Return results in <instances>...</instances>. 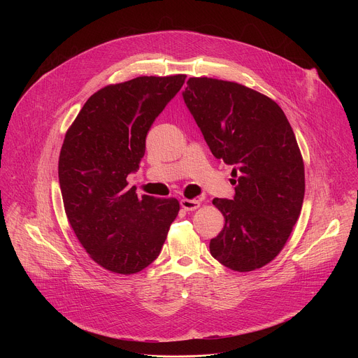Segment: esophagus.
<instances>
[{
	"label": "esophagus",
	"mask_w": 358,
	"mask_h": 358,
	"mask_svg": "<svg viewBox=\"0 0 358 358\" xmlns=\"http://www.w3.org/2000/svg\"><path fill=\"white\" fill-rule=\"evenodd\" d=\"M181 203V208L185 210V211H194L199 207V201L198 199H187V198H182L180 201Z\"/></svg>",
	"instance_id": "34e87169"
}]
</instances>
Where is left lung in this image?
<instances>
[{
    "label": "left lung",
    "mask_w": 358,
    "mask_h": 358,
    "mask_svg": "<svg viewBox=\"0 0 358 358\" xmlns=\"http://www.w3.org/2000/svg\"><path fill=\"white\" fill-rule=\"evenodd\" d=\"M182 97L214 157L234 166V198L213 201L225 225L211 255L236 272L259 269L283 249L301 210L304 164L292 126L276 101L235 82L189 78Z\"/></svg>",
    "instance_id": "8db88e82"
}]
</instances>
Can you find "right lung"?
Returning a JSON list of instances; mask_svg holds the SVG:
<instances>
[{
  "label": "right lung",
  "instance_id": "right-lung-1",
  "mask_svg": "<svg viewBox=\"0 0 358 358\" xmlns=\"http://www.w3.org/2000/svg\"><path fill=\"white\" fill-rule=\"evenodd\" d=\"M185 75L140 76L93 93L65 134L58 174L68 221L89 257L131 275L157 259L180 211L176 198L137 196L147 133Z\"/></svg>",
  "mask_w": 358,
  "mask_h": 358
}]
</instances>
